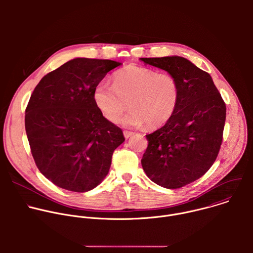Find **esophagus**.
<instances>
[{"label": "esophagus", "instance_id": "1", "mask_svg": "<svg viewBox=\"0 0 253 253\" xmlns=\"http://www.w3.org/2000/svg\"><path fill=\"white\" fill-rule=\"evenodd\" d=\"M123 134H124V137H125L126 139H128V138H129L130 136H132L134 133H133V132H130V131H124Z\"/></svg>", "mask_w": 253, "mask_h": 253}]
</instances>
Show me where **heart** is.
<instances>
[{
  "mask_svg": "<svg viewBox=\"0 0 253 253\" xmlns=\"http://www.w3.org/2000/svg\"><path fill=\"white\" fill-rule=\"evenodd\" d=\"M114 85L105 80L94 88L93 100L101 114L112 123L119 121L127 128H150L164 125L173 116L180 98L177 79L168 73L137 65H129L113 77Z\"/></svg>",
  "mask_w": 253,
  "mask_h": 253,
  "instance_id": "obj_1",
  "label": "heart"
}]
</instances>
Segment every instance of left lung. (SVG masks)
Returning <instances> with one entry per match:
<instances>
[{
    "mask_svg": "<svg viewBox=\"0 0 253 253\" xmlns=\"http://www.w3.org/2000/svg\"><path fill=\"white\" fill-rule=\"evenodd\" d=\"M173 75L179 103L163 127L146 135L143 170L164 188L183 187L203 176L214 163L222 142L226 106L211 76L179 56L140 58Z\"/></svg>",
    "mask_w": 253,
    "mask_h": 253,
    "instance_id": "left-lung-1",
    "label": "left lung"
}]
</instances>
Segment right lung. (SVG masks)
I'll return each mask as SVG.
<instances>
[{"instance_id": "right-lung-1", "label": "right lung", "mask_w": 253, "mask_h": 253, "mask_svg": "<svg viewBox=\"0 0 253 253\" xmlns=\"http://www.w3.org/2000/svg\"><path fill=\"white\" fill-rule=\"evenodd\" d=\"M122 65L75 58L44 76L25 115L31 152L40 172L60 188L87 192L109 172L114 150L125 141L93 100L96 85Z\"/></svg>"}]
</instances>
